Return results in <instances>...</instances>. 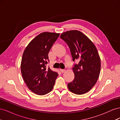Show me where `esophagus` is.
Segmentation results:
<instances>
[{
    "label": "esophagus",
    "mask_w": 120,
    "mask_h": 120,
    "mask_svg": "<svg viewBox=\"0 0 120 120\" xmlns=\"http://www.w3.org/2000/svg\"><path fill=\"white\" fill-rule=\"evenodd\" d=\"M60 71L61 72L63 73V72L66 71V70H64V69H60Z\"/></svg>",
    "instance_id": "esophagus-1"
}]
</instances>
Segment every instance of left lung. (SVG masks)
Wrapping results in <instances>:
<instances>
[{
	"instance_id": "1",
	"label": "left lung",
	"mask_w": 120,
	"mask_h": 120,
	"mask_svg": "<svg viewBox=\"0 0 120 120\" xmlns=\"http://www.w3.org/2000/svg\"><path fill=\"white\" fill-rule=\"evenodd\" d=\"M60 38L70 48L74 65L75 78L68 83L71 92L77 95L84 94L95 86L101 70V60L97 48L90 40L81 31L73 30L64 32Z\"/></svg>"
}]
</instances>
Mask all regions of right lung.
<instances>
[{"instance_id": "add662e5", "label": "right lung", "mask_w": 120, "mask_h": 120, "mask_svg": "<svg viewBox=\"0 0 120 120\" xmlns=\"http://www.w3.org/2000/svg\"><path fill=\"white\" fill-rule=\"evenodd\" d=\"M60 34L44 32L29 43L23 52L21 71L24 82L30 90L44 95L53 88L58 74L47 68L48 53Z\"/></svg>"}]
</instances>
